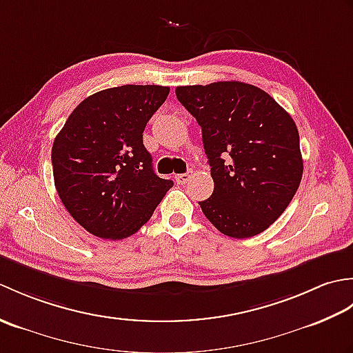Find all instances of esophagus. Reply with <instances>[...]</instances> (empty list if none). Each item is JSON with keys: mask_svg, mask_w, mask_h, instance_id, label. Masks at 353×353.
<instances>
[{"mask_svg": "<svg viewBox=\"0 0 353 353\" xmlns=\"http://www.w3.org/2000/svg\"><path fill=\"white\" fill-rule=\"evenodd\" d=\"M190 174H188V172H183V174H177L176 176V182L179 183V185H185L186 182H188L190 181Z\"/></svg>", "mask_w": 353, "mask_h": 353, "instance_id": "34e87169", "label": "esophagus"}]
</instances>
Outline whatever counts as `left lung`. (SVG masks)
I'll use <instances>...</instances> for the list:
<instances>
[{
	"label": "left lung",
	"instance_id": "1",
	"mask_svg": "<svg viewBox=\"0 0 353 353\" xmlns=\"http://www.w3.org/2000/svg\"><path fill=\"white\" fill-rule=\"evenodd\" d=\"M201 127L214 179L199 201L221 234L250 238L279 219L301 185L303 161L296 123L262 89L243 81L176 88Z\"/></svg>",
	"mask_w": 353,
	"mask_h": 353
}]
</instances>
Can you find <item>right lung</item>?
<instances>
[{"label": "right lung", "mask_w": 353, "mask_h": 353, "mask_svg": "<svg viewBox=\"0 0 353 353\" xmlns=\"http://www.w3.org/2000/svg\"><path fill=\"white\" fill-rule=\"evenodd\" d=\"M170 88L124 85L81 101L51 148L52 176L66 211L89 234L123 239L150 220L172 186L153 171L142 144L148 119Z\"/></svg>", "instance_id": "add662e5"}]
</instances>
